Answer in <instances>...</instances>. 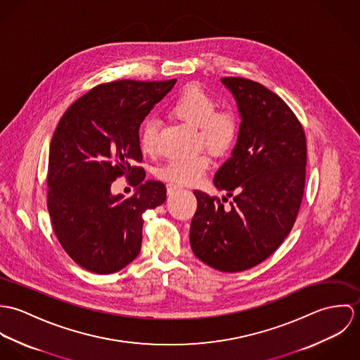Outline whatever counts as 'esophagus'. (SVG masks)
<instances>
[{
  "mask_svg": "<svg viewBox=\"0 0 360 360\" xmlns=\"http://www.w3.org/2000/svg\"><path fill=\"white\" fill-rule=\"evenodd\" d=\"M166 188H167V194H173L174 191H177V190H180L181 187L180 186H177V184H173V183H169V184H166Z\"/></svg>",
  "mask_w": 360,
  "mask_h": 360,
  "instance_id": "34e87169",
  "label": "esophagus"
}]
</instances>
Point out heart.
Instances as JSON below:
<instances>
[{"mask_svg": "<svg viewBox=\"0 0 360 360\" xmlns=\"http://www.w3.org/2000/svg\"><path fill=\"white\" fill-rule=\"evenodd\" d=\"M214 98L200 86H190L174 100L170 112L190 126L198 127L201 141L213 154L227 153L237 141L241 122L236 110L226 108L216 110ZM158 143V122L147 119L140 130V147L144 154H154ZM210 160L205 154L167 160L158 170V177L176 184H195L200 181Z\"/></svg>", "mask_w": 360, "mask_h": 360, "instance_id": "1", "label": "heart"}]
</instances>
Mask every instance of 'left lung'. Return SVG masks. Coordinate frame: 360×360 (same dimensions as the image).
I'll return each mask as SVG.
<instances>
[{
	"label": "left lung",
	"mask_w": 360,
	"mask_h": 360,
	"mask_svg": "<svg viewBox=\"0 0 360 360\" xmlns=\"http://www.w3.org/2000/svg\"><path fill=\"white\" fill-rule=\"evenodd\" d=\"M221 83L237 101L241 127L213 184L233 201L224 206L226 197L195 190L190 244L207 266L236 273L267 259L290 234L304 197L307 137L290 106L264 86L244 77Z\"/></svg>",
	"instance_id": "left-lung-1"
}]
</instances>
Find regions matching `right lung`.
Returning <instances> with one entry per match:
<instances>
[{
	"mask_svg": "<svg viewBox=\"0 0 360 360\" xmlns=\"http://www.w3.org/2000/svg\"><path fill=\"white\" fill-rule=\"evenodd\" d=\"M119 80L100 84L72 103L50 144L49 212L58 241L83 269L115 273L141 250L143 213L166 201V187L146 181L140 124L176 84ZM126 175L136 193L113 196L111 183Z\"/></svg>",
	"mask_w": 360,
	"mask_h": 360,
	"instance_id": "obj_1",
	"label": "right lung"
}]
</instances>
